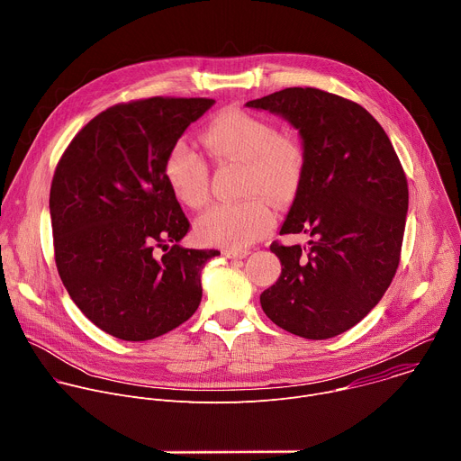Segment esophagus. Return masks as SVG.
Here are the masks:
<instances>
[{
  "label": "esophagus",
  "mask_w": 461,
  "mask_h": 461,
  "mask_svg": "<svg viewBox=\"0 0 461 461\" xmlns=\"http://www.w3.org/2000/svg\"><path fill=\"white\" fill-rule=\"evenodd\" d=\"M248 253V249H224V255L228 258H244Z\"/></svg>",
  "instance_id": "esophagus-1"
}]
</instances>
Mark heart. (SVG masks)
Masks as SVG:
<instances>
[{
  "mask_svg": "<svg viewBox=\"0 0 461 461\" xmlns=\"http://www.w3.org/2000/svg\"><path fill=\"white\" fill-rule=\"evenodd\" d=\"M203 142L219 162L242 164L239 189L244 196L222 203L199 217L196 237L204 244L244 249L265 237L274 222V208L295 199L306 171V148L290 131L244 109L219 113L203 131ZM164 176L175 199L199 210L208 203V166L184 140L175 142L164 158Z\"/></svg>",
  "mask_w": 461,
  "mask_h": 461,
  "instance_id": "b5f03b06",
  "label": "heart"
}]
</instances>
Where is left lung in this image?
Listing matches in <instances>:
<instances>
[{
  "mask_svg": "<svg viewBox=\"0 0 461 461\" xmlns=\"http://www.w3.org/2000/svg\"><path fill=\"white\" fill-rule=\"evenodd\" d=\"M285 116L306 148V171L281 235L306 233V248L272 242L277 283L260 306L283 330L328 339L357 324L396 276L409 185L379 122L359 104L315 87H288L246 104Z\"/></svg>",
  "mask_w": 461,
  "mask_h": 461,
  "instance_id": "8db88e82",
  "label": "left lung"
}]
</instances>
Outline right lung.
<instances>
[{"label": "right lung", "mask_w": 461, "mask_h": 461, "mask_svg": "<svg viewBox=\"0 0 461 461\" xmlns=\"http://www.w3.org/2000/svg\"><path fill=\"white\" fill-rule=\"evenodd\" d=\"M213 104H116L78 131L56 166L49 208L59 279L82 313L118 339H155L201 304V272L221 251L178 244L189 221L164 158Z\"/></svg>", "instance_id": "1"}]
</instances>
